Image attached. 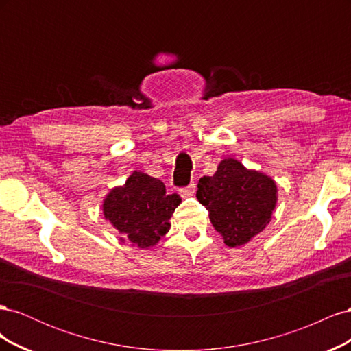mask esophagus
<instances>
[{
	"instance_id": "esophagus-1",
	"label": "esophagus",
	"mask_w": 351,
	"mask_h": 351,
	"mask_svg": "<svg viewBox=\"0 0 351 351\" xmlns=\"http://www.w3.org/2000/svg\"><path fill=\"white\" fill-rule=\"evenodd\" d=\"M178 192H180V196H182V197H190V196H193L195 192H196V184H195V183H190L187 187L180 189Z\"/></svg>"
}]
</instances>
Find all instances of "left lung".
<instances>
[{
	"label": "left lung",
	"mask_w": 351,
	"mask_h": 351,
	"mask_svg": "<svg viewBox=\"0 0 351 351\" xmlns=\"http://www.w3.org/2000/svg\"><path fill=\"white\" fill-rule=\"evenodd\" d=\"M196 197L227 246L239 247L269 224L278 189L267 174L226 158L214 176L199 180Z\"/></svg>",
	"instance_id": "1"
}]
</instances>
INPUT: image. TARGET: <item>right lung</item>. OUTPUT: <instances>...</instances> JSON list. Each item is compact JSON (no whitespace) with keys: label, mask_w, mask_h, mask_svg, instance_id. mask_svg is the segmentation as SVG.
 <instances>
[{"label":"right lung","mask_w":351,"mask_h":351,"mask_svg":"<svg viewBox=\"0 0 351 351\" xmlns=\"http://www.w3.org/2000/svg\"><path fill=\"white\" fill-rule=\"evenodd\" d=\"M177 193L167 195L161 180L142 171H133L123 186L111 189L105 196V219L119 230L120 240H130L141 249L152 247L171 227L169 218L180 205Z\"/></svg>","instance_id":"1"}]
</instances>
